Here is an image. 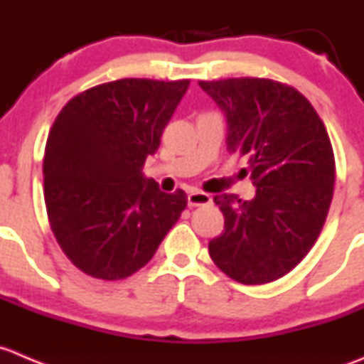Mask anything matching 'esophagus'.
I'll return each mask as SVG.
<instances>
[{
    "mask_svg": "<svg viewBox=\"0 0 364 364\" xmlns=\"http://www.w3.org/2000/svg\"><path fill=\"white\" fill-rule=\"evenodd\" d=\"M212 201L210 194L201 193V191H191L187 194V205L189 207H200V205H208Z\"/></svg>",
    "mask_w": 364,
    "mask_h": 364,
    "instance_id": "34e87169",
    "label": "esophagus"
}]
</instances>
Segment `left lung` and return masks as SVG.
<instances>
[{
    "label": "left lung",
    "instance_id": "1",
    "mask_svg": "<svg viewBox=\"0 0 364 364\" xmlns=\"http://www.w3.org/2000/svg\"><path fill=\"white\" fill-rule=\"evenodd\" d=\"M228 122L230 152L247 159L257 196H214L225 232L208 242L212 262L242 285L289 274L318 239L333 200V145L301 92L264 77L198 81Z\"/></svg>",
    "mask_w": 364,
    "mask_h": 364
}]
</instances>
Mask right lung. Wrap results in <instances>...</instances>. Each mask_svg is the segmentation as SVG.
I'll return each instance as SVG.
<instances>
[{"label":"right lung","mask_w":364,"mask_h":364,"mask_svg":"<svg viewBox=\"0 0 364 364\" xmlns=\"http://www.w3.org/2000/svg\"><path fill=\"white\" fill-rule=\"evenodd\" d=\"M189 82H102L56 117L44 154L46 208L61 251L85 274L118 282L138 272L187 207L182 189L163 193L141 170Z\"/></svg>","instance_id":"add662e5"}]
</instances>
